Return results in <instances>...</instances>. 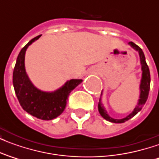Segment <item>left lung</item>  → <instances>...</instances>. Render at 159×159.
Returning <instances> with one entry per match:
<instances>
[{
  "instance_id": "8db88e82",
  "label": "left lung",
  "mask_w": 159,
  "mask_h": 159,
  "mask_svg": "<svg viewBox=\"0 0 159 159\" xmlns=\"http://www.w3.org/2000/svg\"><path fill=\"white\" fill-rule=\"evenodd\" d=\"M129 44L131 48H133L134 50H136L137 52H139L140 55V65H141V70H142V74H141V80H140V99L138 100V103H137L136 107H134V111L130 114H129L127 117H123L122 119H115L110 117L108 113H107V110L105 109L103 104L101 102V96H102V92H101V95H100V100L98 103V110L99 112L101 115V117L105 118L107 121H109L111 123H122L126 122L128 120H129L130 118H132L134 117L143 107L145 103L147 102V98H148V93H149V90H150V83H151V76H150V70L148 68L147 62H146V58L144 55V52L142 51V49L140 48L139 46H137L136 44H134V42H129Z\"/></svg>"
}]
</instances>
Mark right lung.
I'll return each instance as SVG.
<instances>
[{
  "label": "right lung",
  "instance_id": "obj_1",
  "mask_svg": "<svg viewBox=\"0 0 159 159\" xmlns=\"http://www.w3.org/2000/svg\"><path fill=\"white\" fill-rule=\"evenodd\" d=\"M40 37L38 36L30 40L21 49L13 70L12 83L19 104L26 112L39 119L52 120L64 111L70 93L83 80H69L53 92L42 91L34 86L25 71V57L28 47Z\"/></svg>",
  "mask_w": 159,
  "mask_h": 159
}]
</instances>
